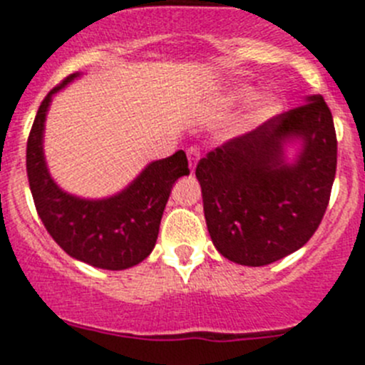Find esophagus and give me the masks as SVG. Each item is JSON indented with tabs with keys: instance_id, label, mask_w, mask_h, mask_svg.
<instances>
[{
	"instance_id": "34e87169",
	"label": "esophagus",
	"mask_w": 365,
	"mask_h": 365,
	"mask_svg": "<svg viewBox=\"0 0 365 365\" xmlns=\"http://www.w3.org/2000/svg\"><path fill=\"white\" fill-rule=\"evenodd\" d=\"M186 155H188V163H190V170H195L197 163H199L200 159V150L197 147H190L188 150H186Z\"/></svg>"
}]
</instances>
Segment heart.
Here are the masks:
<instances>
[{"label": "heart", "mask_w": 365, "mask_h": 365, "mask_svg": "<svg viewBox=\"0 0 365 365\" xmlns=\"http://www.w3.org/2000/svg\"><path fill=\"white\" fill-rule=\"evenodd\" d=\"M255 95V89L251 86H235L231 91L227 93V100L231 103H244L247 100L252 98ZM283 109V103H281L279 96L272 95V93H267V95L258 96L255 98V102L251 103V110L247 114V123L249 125H259L263 121L272 120L276 114L281 113Z\"/></svg>", "instance_id": "b5f03b06"}]
</instances>
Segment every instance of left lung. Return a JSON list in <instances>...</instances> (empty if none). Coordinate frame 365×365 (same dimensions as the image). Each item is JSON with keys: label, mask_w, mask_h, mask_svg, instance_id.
Segmentation results:
<instances>
[{"label": "left lung", "mask_w": 365, "mask_h": 365, "mask_svg": "<svg viewBox=\"0 0 365 365\" xmlns=\"http://www.w3.org/2000/svg\"><path fill=\"white\" fill-rule=\"evenodd\" d=\"M294 143L300 150L289 162ZM335 170V127L321 95L215 148L195 175L217 251L247 267L296 252L324 217Z\"/></svg>", "instance_id": "left-lung-1"}]
</instances>
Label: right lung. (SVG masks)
Masks as SVG:
<instances>
[{
    "instance_id": "1",
    "label": "right lung",
    "mask_w": 365,
    "mask_h": 365,
    "mask_svg": "<svg viewBox=\"0 0 365 365\" xmlns=\"http://www.w3.org/2000/svg\"><path fill=\"white\" fill-rule=\"evenodd\" d=\"M73 73L41 103L26 143V172L36 210L51 238L71 258L91 267L123 270L143 262L154 249L172 186L188 175L182 150L145 166L136 179L106 199H82L64 192L44 159V121L55 93L78 78Z\"/></svg>"
}]
</instances>
